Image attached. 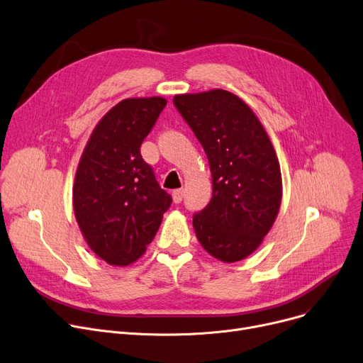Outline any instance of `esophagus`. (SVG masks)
I'll use <instances>...</instances> for the list:
<instances>
[{
    "mask_svg": "<svg viewBox=\"0 0 363 363\" xmlns=\"http://www.w3.org/2000/svg\"><path fill=\"white\" fill-rule=\"evenodd\" d=\"M183 196H184V190L183 189H177L173 191V201L174 203H180L183 201Z\"/></svg>",
    "mask_w": 363,
    "mask_h": 363,
    "instance_id": "esophagus-1",
    "label": "esophagus"
}]
</instances>
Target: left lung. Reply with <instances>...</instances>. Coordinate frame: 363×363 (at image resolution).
<instances>
[{
    "label": "left lung",
    "instance_id": "8db88e82",
    "mask_svg": "<svg viewBox=\"0 0 363 363\" xmlns=\"http://www.w3.org/2000/svg\"><path fill=\"white\" fill-rule=\"evenodd\" d=\"M177 111L201 142L212 198L194 216L203 249L223 262L245 259L271 230L281 203L274 146L249 106L223 89L176 95Z\"/></svg>",
    "mask_w": 363,
    "mask_h": 363
}]
</instances>
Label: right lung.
<instances>
[{"mask_svg": "<svg viewBox=\"0 0 363 363\" xmlns=\"http://www.w3.org/2000/svg\"><path fill=\"white\" fill-rule=\"evenodd\" d=\"M165 105L161 96L118 102L96 124L80 158L74 216L89 247L110 265L139 259L173 202L140 155Z\"/></svg>", "mask_w": 363, "mask_h": 363, "instance_id": "add662e5", "label": "right lung"}]
</instances>
